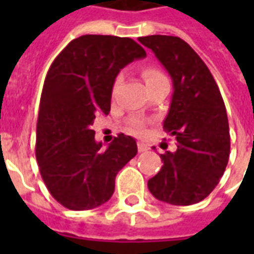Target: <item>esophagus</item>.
I'll use <instances>...</instances> for the list:
<instances>
[{
  "mask_svg": "<svg viewBox=\"0 0 254 254\" xmlns=\"http://www.w3.org/2000/svg\"><path fill=\"white\" fill-rule=\"evenodd\" d=\"M137 148L138 152H145V151H148L149 149V145L148 144L143 143V141H140V143H137Z\"/></svg>",
  "mask_w": 254,
  "mask_h": 254,
  "instance_id": "1",
  "label": "esophagus"
}]
</instances>
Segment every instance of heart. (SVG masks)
I'll use <instances>...</instances> for the list:
<instances>
[{
	"instance_id": "obj_1",
	"label": "heart",
	"mask_w": 254,
	"mask_h": 254,
	"mask_svg": "<svg viewBox=\"0 0 254 254\" xmlns=\"http://www.w3.org/2000/svg\"><path fill=\"white\" fill-rule=\"evenodd\" d=\"M143 77L145 80V83L149 84L155 81V80H158V78L165 77L163 76V73L159 72L158 69H155V67H145L143 70ZM118 84H120V78H117L116 83H114V91L118 87ZM130 130L133 133H141L143 132V124H140V122H132V125H130Z\"/></svg>"
}]
</instances>
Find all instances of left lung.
Segmentation results:
<instances>
[{
    "mask_svg": "<svg viewBox=\"0 0 254 254\" xmlns=\"http://www.w3.org/2000/svg\"><path fill=\"white\" fill-rule=\"evenodd\" d=\"M138 42L152 50L174 88L163 127L176 137L177 149L160 155L163 166L148 189L167 204H196L215 189L229 162L224 102L207 65L181 38L151 35Z\"/></svg>",
    "mask_w": 254,
    "mask_h": 254,
    "instance_id": "obj_1",
    "label": "left lung"
}]
</instances>
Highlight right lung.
Returning <instances> with one entry per match:
<instances>
[{"mask_svg":"<svg viewBox=\"0 0 254 254\" xmlns=\"http://www.w3.org/2000/svg\"><path fill=\"white\" fill-rule=\"evenodd\" d=\"M145 56L130 38L83 35L53 61L41 96L36 160L49 191L67 209L109 201L118 171L137 154L136 140L124 133L103 149L91 125L109 114L120 70Z\"/></svg>","mask_w":254,"mask_h":254,"instance_id":"right-lung-1","label":"right lung"}]
</instances>
